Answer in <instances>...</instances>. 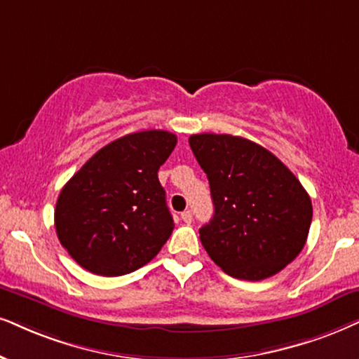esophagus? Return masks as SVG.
Masks as SVG:
<instances>
[{"mask_svg": "<svg viewBox=\"0 0 359 359\" xmlns=\"http://www.w3.org/2000/svg\"><path fill=\"white\" fill-rule=\"evenodd\" d=\"M180 217H182V220L185 222V224H190V222H192V212H190V210L182 212V213H180Z\"/></svg>", "mask_w": 359, "mask_h": 359, "instance_id": "1", "label": "esophagus"}]
</instances>
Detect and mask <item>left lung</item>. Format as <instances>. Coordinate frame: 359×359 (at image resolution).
Listing matches in <instances>:
<instances>
[{"instance_id":"obj_1","label":"left lung","mask_w":359,"mask_h":359,"mask_svg":"<svg viewBox=\"0 0 359 359\" xmlns=\"http://www.w3.org/2000/svg\"><path fill=\"white\" fill-rule=\"evenodd\" d=\"M207 174L213 217L201 242L233 278L258 281L278 273L305 247L313 207L287 165L265 147L229 134L189 137Z\"/></svg>"}]
</instances>
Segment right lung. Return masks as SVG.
<instances>
[{"instance_id":"add662e5","label":"right lung","mask_w":359,"mask_h":359,"mask_svg":"<svg viewBox=\"0 0 359 359\" xmlns=\"http://www.w3.org/2000/svg\"><path fill=\"white\" fill-rule=\"evenodd\" d=\"M175 144L167 130L127 134L94 154L62 187L54 225L83 269L121 276L161 252L174 220L157 172Z\"/></svg>"}]
</instances>
